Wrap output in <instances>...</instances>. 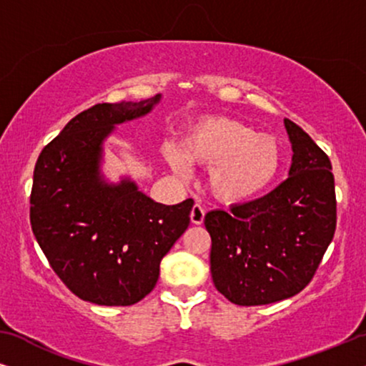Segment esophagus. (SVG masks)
Masks as SVG:
<instances>
[{
    "instance_id": "1",
    "label": "esophagus",
    "mask_w": 366,
    "mask_h": 366,
    "mask_svg": "<svg viewBox=\"0 0 366 366\" xmlns=\"http://www.w3.org/2000/svg\"><path fill=\"white\" fill-rule=\"evenodd\" d=\"M189 218H192V223L193 224H202L203 219H204V208L202 204L197 203L194 207L192 208V213H189Z\"/></svg>"
}]
</instances>
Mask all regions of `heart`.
<instances>
[{"mask_svg": "<svg viewBox=\"0 0 366 366\" xmlns=\"http://www.w3.org/2000/svg\"><path fill=\"white\" fill-rule=\"evenodd\" d=\"M164 157L182 177L192 172L189 163L209 168V188L227 203L257 197L269 187L282 164L277 139L227 117H208L193 123L182 147L168 144Z\"/></svg>", "mask_w": 366, "mask_h": 366, "instance_id": "1", "label": "heart"}]
</instances>
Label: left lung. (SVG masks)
Segmentation results:
<instances>
[{
    "label": "left lung",
    "mask_w": 366,
    "mask_h": 366,
    "mask_svg": "<svg viewBox=\"0 0 366 366\" xmlns=\"http://www.w3.org/2000/svg\"><path fill=\"white\" fill-rule=\"evenodd\" d=\"M293 148L290 177L253 202L204 217L212 237V278L239 307L295 297L317 273L337 228L328 154L285 118Z\"/></svg>",
    "instance_id": "1"
}]
</instances>
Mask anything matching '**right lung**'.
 Returning <instances> with one entry per match:
<instances>
[{
	"instance_id": "obj_1",
	"label": "right lung",
	"mask_w": 366,
	"mask_h": 366,
	"mask_svg": "<svg viewBox=\"0 0 366 366\" xmlns=\"http://www.w3.org/2000/svg\"><path fill=\"white\" fill-rule=\"evenodd\" d=\"M139 103H99L76 114L39 153L29 197L31 228L49 267L84 302L129 307L154 288L159 263L189 224L193 199L162 204L123 179L99 177L103 139L143 117Z\"/></svg>"
}]
</instances>
